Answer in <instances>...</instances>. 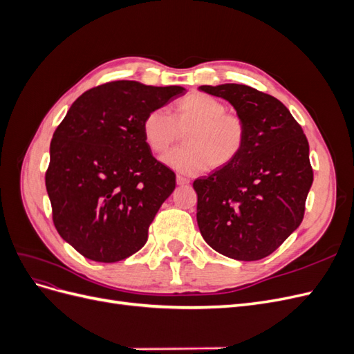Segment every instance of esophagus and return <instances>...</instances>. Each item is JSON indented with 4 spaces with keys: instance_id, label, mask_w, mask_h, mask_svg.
<instances>
[{
    "instance_id": "obj_1",
    "label": "esophagus",
    "mask_w": 354,
    "mask_h": 354,
    "mask_svg": "<svg viewBox=\"0 0 354 354\" xmlns=\"http://www.w3.org/2000/svg\"><path fill=\"white\" fill-rule=\"evenodd\" d=\"M189 183H190L189 178H186V177H183V176H177V185H178V186H186V185H189Z\"/></svg>"
}]
</instances>
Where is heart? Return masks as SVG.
Here are the masks:
<instances>
[{"label":"heart","instance_id":"heart-1","mask_svg":"<svg viewBox=\"0 0 354 354\" xmlns=\"http://www.w3.org/2000/svg\"><path fill=\"white\" fill-rule=\"evenodd\" d=\"M185 146L168 153L164 164L185 176H196L224 168L239 158L246 145V124L239 115L227 113L226 104L205 93L180 99L173 113L164 109L149 112L142 124L145 143L156 155L176 145L186 133Z\"/></svg>","mask_w":354,"mask_h":354}]
</instances>
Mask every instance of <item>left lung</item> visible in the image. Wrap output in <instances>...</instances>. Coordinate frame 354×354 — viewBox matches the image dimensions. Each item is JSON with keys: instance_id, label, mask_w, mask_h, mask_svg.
<instances>
[{"instance_id": "1", "label": "left lung", "mask_w": 354, "mask_h": 354, "mask_svg": "<svg viewBox=\"0 0 354 354\" xmlns=\"http://www.w3.org/2000/svg\"><path fill=\"white\" fill-rule=\"evenodd\" d=\"M199 90L227 100L246 124L239 158L194 181L201 234L229 259L261 260L303 221L313 183L308 142L286 106L270 94L242 84Z\"/></svg>"}]
</instances>
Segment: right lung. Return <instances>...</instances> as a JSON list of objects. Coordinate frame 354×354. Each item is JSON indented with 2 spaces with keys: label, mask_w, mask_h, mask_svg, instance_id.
Returning <instances> with one entry per match:
<instances>
[{
  "label": "right lung",
  "mask_w": 354,
  "mask_h": 354,
  "mask_svg": "<svg viewBox=\"0 0 354 354\" xmlns=\"http://www.w3.org/2000/svg\"><path fill=\"white\" fill-rule=\"evenodd\" d=\"M183 94L178 85L106 82L81 94L56 128L46 173L53 221L85 259L121 261L146 243L176 174L153 158L142 124Z\"/></svg>",
  "instance_id": "1"
}]
</instances>
